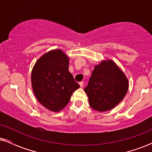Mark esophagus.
<instances>
[{
    "mask_svg": "<svg viewBox=\"0 0 152 152\" xmlns=\"http://www.w3.org/2000/svg\"><path fill=\"white\" fill-rule=\"evenodd\" d=\"M79 84H80V86L81 88H82L83 86H84V82H80V83H79Z\"/></svg>",
    "mask_w": 152,
    "mask_h": 152,
    "instance_id": "obj_1",
    "label": "esophagus"
}]
</instances>
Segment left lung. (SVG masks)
Instances as JSON below:
<instances>
[{
    "label": "left lung",
    "mask_w": 152,
    "mask_h": 152,
    "mask_svg": "<svg viewBox=\"0 0 152 152\" xmlns=\"http://www.w3.org/2000/svg\"><path fill=\"white\" fill-rule=\"evenodd\" d=\"M129 81L113 61L107 59L95 66L84 88L92 109L104 112L113 109L127 93Z\"/></svg>",
    "instance_id": "obj_1"
}]
</instances>
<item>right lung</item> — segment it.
Segmentation results:
<instances>
[{"mask_svg":"<svg viewBox=\"0 0 152 152\" xmlns=\"http://www.w3.org/2000/svg\"><path fill=\"white\" fill-rule=\"evenodd\" d=\"M69 58L61 50H52L37 60L31 82L37 100L50 111L59 112L80 88L68 70Z\"/></svg>","mask_w":152,"mask_h":152,"instance_id":"add662e5","label":"right lung"}]
</instances>
